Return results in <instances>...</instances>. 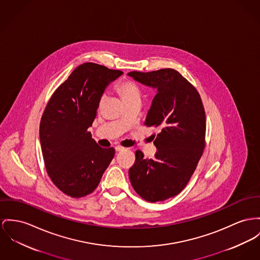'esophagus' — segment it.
<instances>
[{
	"instance_id": "1",
	"label": "esophagus",
	"mask_w": 260,
	"mask_h": 260,
	"mask_svg": "<svg viewBox=\"0 0 260 260\" xmlns=\"http://www.w3.org/2000/svg\"><path fill=\"white\" fill-rule=\"evenodd\" d=\"M124 149H125V148L122 147V146H116V147H115V150H116L117 152H121Z\"/></svg>"
}]
</instances>
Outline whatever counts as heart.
I'll use <instances>...</instances> for the list:
<instances>
[{"label": "heart", "mask_w": 260, "mask_h": 260, "mask_svg": "<svg viewBox=\"0 0 260 260\" xmlns=\"http://www.w3.org/2000/svg\"><path fill=\"white\" fill-rule=\"evenodd\" d=\"M117 91L122 98L123 103L132 101H141V91L139 87L132 82H122L117 86ZM104 96L100 100V106L104 104Z\"/></svg>", "instance_id": "b5f03b06"}]
</instances>
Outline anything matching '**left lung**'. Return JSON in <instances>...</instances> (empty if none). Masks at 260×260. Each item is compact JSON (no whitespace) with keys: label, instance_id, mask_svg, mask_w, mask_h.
<instances>
[{"label":"left lung","instance_id":"obj_1","mask_svg":"<svg viewBox=\"0 0 260 260\" xmlns=\"http://www.w3.org/2000/svg\"><path fill=\"white\" fill-rule=\"evenodd\" d=\"M128 76L156 88L145 125L160 129L154 141L157 151L153 158H145L136 151L130 181L143 199L164 201L183 190L203 154L204 107L197 89L175 70L134 71Z\"/></svg>","mask_w":260,"mask_h":260}]
</instances>
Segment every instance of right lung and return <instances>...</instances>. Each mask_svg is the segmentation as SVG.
I'll use <instances>...</instances> for the list:
<instances>
[{
    "label": "right lung",
    "instance_id": "add662e5",
    "mask_svg": "<svg viewBox=\"0 0 260 260\" xmlns=\"http://www.w3.org/2000/svg\"><path fill=\"white\" fill-rule=\"evenodd\" d=\"M123 72L84 63L72 72L49 100L39 137L53 183L73 198L94 190L115 150L102 148L87 129L92 125L104 89Z\"/></svg>",
    "mask_w": 260,
    "mask_h": 260
}]
</instances>
